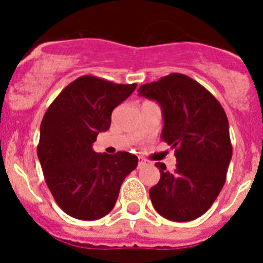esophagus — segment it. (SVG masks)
<instances>
[{
	"label": "esophagus",
	"instance_id": "1",
	"mask_svg": "<svg viewBox=\"0 0 263 263\" xmlns=\"http://www.w3.org/2000/svg\"><path fill=\"white\" fill-rule=\"evenodd\" d=\"M146 164H147V160H146L145 158L139 157V162H138V167H139V168H141V167H143V166H146Z\"/></svg>",
	"mask_w": 263,
	"mask_h": 263
}]
</instances>
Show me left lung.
Wrapping results in <instances>:
<instances>
[{
    "instance_id": "1",
    "label": "left lung",
    "mask_w": 263,
    "mask_h": 263,
    "mask_svg": "<svg viewBox=\"0 0 263 263\" xmlns=\"http://www.w3.org/2000/svg\"><path fill=\"white\" fill-rule=\"evenodd\" d=\"M138 90L162 106L160 138L175 148L174 173L155 163L160 179L148 192L153 205L171 221L200 217L224 187L232 158L225 110L210 90L183 73H170Z\"/></svg>"
}]
</instances>
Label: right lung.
Returning a JSON list of instances; mask_svg holds the SVG:
<instances>
[{"label": "right lung", "instance_id": "obj_1", "mask_svg": "<svg viewBox=\"0 0 263 263\" xmlns=\"http://www.w3.org/2000/svg\"><path fill=\"white\" fill-rule=\"evenodd\" d=\"M137 84L84 75L58 95L41 124L36 147L46 184L58 205L79 220L108 215L124 179L138 164L126 152L97 154L92 145L110 127L111 111L133 93Z\"/></svg>", "mask_w": 263, "mask_h": 263}]
</instances>
